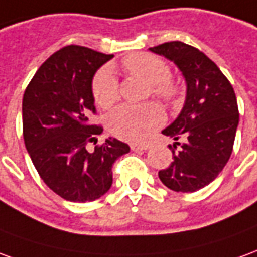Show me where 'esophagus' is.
Masks as SVG:
<instances>
[{
  "mask_svg": "<svg viewBox=\"0 0 257 257\" xmlns=\"http://www.w3.org/2000/svg\"><path fill=\"white\" fill-rule=\"evenodd\" d=\"M151 147H152V144H149V143L132 144V145H130V148H132L133 151H147V149H149Z\"/></svg>",
  "mask_w": 257,
  "mask_h": 257,
  "instance_id": "1",
  "label": "esophagus"
}]
</instances>
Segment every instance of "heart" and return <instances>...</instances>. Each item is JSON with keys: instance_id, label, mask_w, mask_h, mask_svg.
<instances>
[{"instance_id": "b5f03b06", "label": "heart", "mask_w": 257, "mask_h": 257, "mask_svg": "<svg viewBox=\"0 0 257 257\" xmlns=\"http://www.w3.org/2000/svg\"><path fill=\"white\" fill-rule=\"evenodd\" d=\"M125 73L148 83L151 94L167 105L180 101L181 87L170 77V66L161 56L148 52L132 54L121 61ZM92 96L103 109L113 106L119 99V81L109 66L99 69L92 79ZM165 114L158 105H121L108 116L109 132L125 141H143L151 133L161 127Z\"/></svg>"}]
</instances>
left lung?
<instances>
[{
	"label": "left lung",
	"mask_w": 257,
	"mask_h": 257,
	"mask_svg": "<svg viewBox=\"0 0 257 257\" xmlns=\"http://www.w3.org/2000/svg\"><path fill=\"white\" fill-rule=\"evenodd\" d=\"M149 50L174 62L187 81L183 110L162 132L176 143L169 145L173 161L159 178L176 192H195L219 176L232 154L239 121L235 92L217 65L192 45L170 41Z\"/></svg>",
	"instance_id": "8db88e82"
}]
</instances>
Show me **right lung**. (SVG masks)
Instances as JSON below:
<instances>
[{
    "mask_svg": "<svg viewBox=\"0 0 257 257\" xmlns=\"http://www.w3.org/2000/svg\"><path fill=\"white\" fill-rule=\"evenodd\" d=\"M113 55L81 45H66L38 67L22 102L25 145L41 180L69 202H91L106 194L113 181L112 165L130 147L108 138L94 151L102 125L95 114L91 83Z\"/></svg>",
    "mask_w": 257,
    "mask_h": 257,
    "instance_id": "add662e5",
    "label": "right lung"
}]
</instances>
